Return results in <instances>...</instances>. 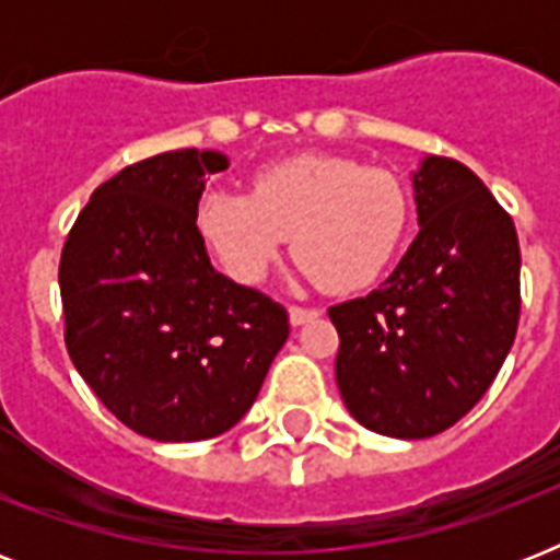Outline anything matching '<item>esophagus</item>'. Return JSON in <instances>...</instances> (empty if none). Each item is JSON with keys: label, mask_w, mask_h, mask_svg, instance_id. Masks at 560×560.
Here are the masks:
<instances>
[{"label": "esophagus", "mask_w": 560, "mask_h": 560, "mask_svg": "<svg viewBox=\"0 0 560 560\" xmlns=\"http://www.w3.org/2000/svg\"><path fill=\"white\" fill-rule=\"evenodd\" d=\"M288 314H290V323L293 325H305V323H311V319H316V316H319V311H316V307L290 305Z\"/></svg>", "instance_id": "1"}]
</instances>
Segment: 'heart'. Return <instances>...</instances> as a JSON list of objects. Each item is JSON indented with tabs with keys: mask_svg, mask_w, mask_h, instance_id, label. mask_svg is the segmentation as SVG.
Masks as SVG:
<instances>
[{
	"mask_svg": "<svg viewBox=\"0 0 560 560\" xmlns=\"http://www.w3.org/2000/svg\"><path fill=\"white\" fill-rule=\"evenodd\" d=\"M409 214V191L395 171L305 153L255 171L249 194L209 188L197 202V229L241 284L270 272L290 232L299 276L349 293L389 267Z\"/></svg>",
	"mask_w": 560,
	"mask_h": 560,
	"instance_id": "b5f03b06",
	"label": "heart"
}]
</instances>
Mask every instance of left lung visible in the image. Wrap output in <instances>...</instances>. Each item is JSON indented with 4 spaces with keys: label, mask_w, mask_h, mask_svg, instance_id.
<instances>
[{
    "label": "left lung",
    "mask_w": 560,
    "mask_h": 560,
    "mask_svg": "<svg viewBox=\"0 0 560 560\" xmlns=\"http://www.w3.org/2000/svg\"><path fill=\"white\" fill-rule=\"evenodd\" d=\"M412 188L407 255L369 296L328 307L342 400L392 439H430L470 412L521 319V244L494 194L447 156H424Z\"/></svg>",
    "instance_id": "obj_1"
}]
</instances>
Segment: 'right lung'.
Instances as JSON below:
<instances>
[{"mask_svg":"<svg viewBox=\"0 0 560 560\" xmlns=\"http://www.w3.org/2000/svg\"><path fill=\"white\" fill-rule=\"evenodd\" d=\"M218 151H168L127 165L74 220L60 255L66 351L133 433L200 442L258 398L290 334L288 311L211 267L197 229Z\"/></svg>","mask_w":560,"mask_h":560,"instance_id":"1","label":"right lung"}]
</instances>
